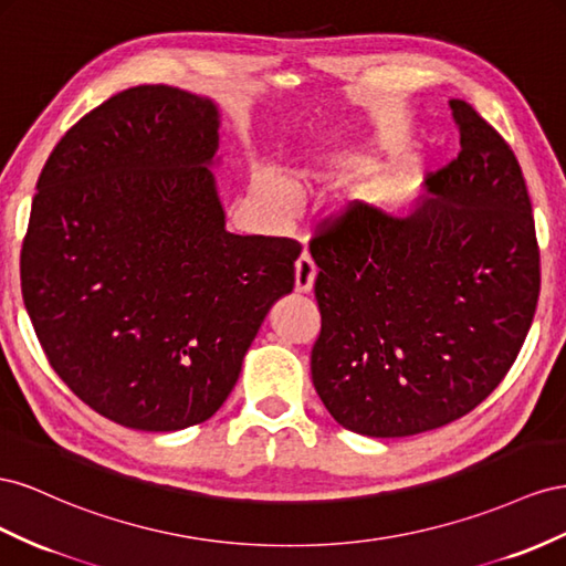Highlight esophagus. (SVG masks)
Masks as SVG:
<instances>
[{
    "label": "esophagus",
    "instance_id": "1",
    "mask_svg": "<svg viewBox=\"0 0 566 566\" xmlns=\"http://www.w3.org/2000/svg\"><path fill=\"white\" fill-rule=\"evenodd\" d=\"M317 277V268L308 253H303L296 261V292H311Z\"/></svg>",
    "mask_w": 566,
    "mask_h": 566
}]
</instances>
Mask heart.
<instances>
[{"label":"heart","instance_id":"heart-1","mask_svg":"<svg viewBox=\"0 0 566 566\" xmlns=\"http://www.w3.org/2000/svg\"><path fill=\"white\" fill-rule=\"evenodd\" d=\"M342 166V164H338ZM255 193L277 216H292L296 208V191L277 172H261L255 177Z\"/></svg>","mask_w":566,"mask_h":566}]
</instances>
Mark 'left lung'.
I'll list each match as a JSON object with an SVG mask.
<instances>
[{
    "mask_svg": "<svg viewBox=\"0 0 566 566\" xmlns=\"http://www.w3.org/2000/svg\"><path fill=\"white\" fill-rule=\"evenodd\" d=\"M460 154L406 216L363 208L315 230V391L338 424L400 439L472 412L534 322L541 249L522 166L474 106L450 102Z\"/></svg>",
    "mask_w": 566,
    "mask_h": 566,
    "instance_id": "8db88e82",
    "label": "left lung"
}]
</instances>
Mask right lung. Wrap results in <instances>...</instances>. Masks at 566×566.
I'll use <instances>...</instances> for the list:
<instances>
[{
  "label": "right lung",
  "mask_w": 566,
  "mask_h": 566,
  "mask_svg": "<svg viewBox=\"0 0 566 566\" xmlns=\"http://www.w3.org/2000/svg\"><path fill=\"white\" fill-rule=\"evenodd\" d=\"M216 149L211 99L137 85L69 127L40 172L25 311L61 381L127 429L213 417L294 289L296 239L224 230Z\"/></svg>",
  "instance_id": "right-lung-1"
}]
</instances>
